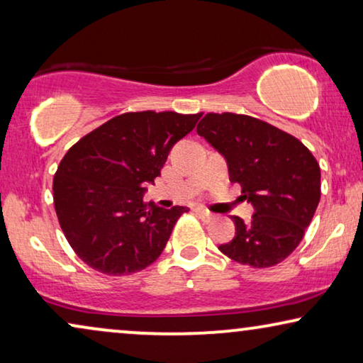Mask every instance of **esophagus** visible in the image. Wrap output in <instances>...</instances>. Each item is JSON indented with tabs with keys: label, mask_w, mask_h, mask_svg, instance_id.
<instances>
[{
	"label": "esophagus",
	"mask_w": 363,
	"mask_h": 363,
	"mask_svg": "<svg viewBox=\"0 0 363 363\" xmlns=\"http://www.w3.org/2000/svg\"><path fill=\"white\" fill-rule=\"evenodd\" d=\"M195 213H196V215H198V216H200V218H201V220H205V221H211V220H213V218H215V216H213V215H211V213H210V211H206V210H205V208H196V210H195Z\"/></svg>",
	"instance_id": "obj_1"
}]
</instances>
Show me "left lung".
Returning a JSON list of instances; mask_svg holds the SVG:
<instances>
[{"label": "left lung", "instance_id": "8db88e82", "mask_svg": "<svg viewBox=\"0 0 363 363\" xmlns=\"http://www.w3.org/2000/svg\"><path fill=\"white\" fill-rule=\"evenodd\" d=\"M223 155L230 182L255 208L233 216L236 235L220 251L240 264L271 267L299 246L320 200V167L304 143L259 118L206 113L196 127Z\"/></svg>", "mask_w": 363, "mask_h": 363}]
</instances>
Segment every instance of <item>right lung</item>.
Here are the masks:
<instances>
[{
	"instance_id": "right-lung-1",
	"label": "right lung",
	"mask_w": 363,
	"mask_h": 363,
	"mask_svg": "<svg viewBox=\"0 0 363 363\" xmlns=\"http://www.w3.org/2000/svg\"><path fill=\"white\" fill-rule=\"evenodd\" d=\"M201 113L128 112L69 148L52 182L54 206L76 255L102 274L127 276L162 255L186 206L145 203L175 143Z\"/></svg>"
}]
</instances>
